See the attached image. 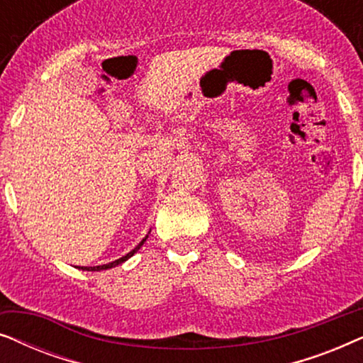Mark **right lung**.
I'll use <instances>...</instances> for the list:
<instances>
[{
	"label": "right lung",
	"mask_w": 363,
	"mask_h": 363,
	"mask_svg": "<svg viewBox=\"0 0 363 363\" xmlns=\"http://www.w3.org/2000/svg\"><path fill=\"white\" fill-rule=\"evenodd\" d=\"M145 240H147V236H145ZM145 240H142L140 242H138V246H135L133 247V250L128 252V255H125V256H122L121 259H116V261H112V262H108V264H102V266H94V267H81V269H86V271H102V269H111V267H116V266H118V264H122L123 261H127L128 257H132L133 255H135V252L140 250V246L143 245V242H145Z\"/></svg>",
	"instance_id": "add662e5"
}]
</instances>
